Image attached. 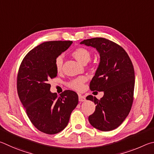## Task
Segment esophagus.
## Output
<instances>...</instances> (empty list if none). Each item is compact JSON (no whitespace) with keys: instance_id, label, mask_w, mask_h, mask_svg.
<instances>
[{"instance_id":"1","label":"esophagus","mask_w":154,"mask_h":154,"mask_svg":"<svg viewBox=\"0 0 154 154\" xmlns=\"http://www.w3.org/2000/svg\"><path fill=\"white\" fill-rule=\"evenodd\" d=\"M79 101H80V102L85 101V100H86L85 97L82 95H80V94H79Z\"/></svg>"}]
</instances>
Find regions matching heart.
Wrapping results in <instances>:
<instances>
[{
    "mask_svg": "<svg viewBox=\"0 0 154 154\" xmlns=\"http://www.w3.org/2000/svg\"><path fill=\"white\" fill-rule=\"evenodd\" d=\"M72 55L80 62V63L86 64L91 60V53L87 48L84 47H79L73 51L72 53ZM63 58L61 56H59L56 58L55 61V67L57 72H61L63 66ZM86 77L81 76L77 79L72 80L68 83V87L72 89L80 91L82 88L83 85L86 81Z\"/></svg>",
    "mask_w": 154,
    "mask_h": 154,
    "instance_id": "heart-1",
    "label": "heart"
}]
</instances>
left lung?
Instances as JSON below:
<instances>
[{
    "mask_svg": "<svg viewBox=\"0 0 154 154\" xmlns=\"http://www.w3.org/2000/svg\"><path fill=\"white\" fill-rule=\"evenodd\" d=\"M95 48L100 62L90 82L91 91H103L97 99L93 95L87 100L96 104L95 111L88 116L94 128L109 131L118 128L128 116L133 102L134 71L130 57L124 48L104 38H93L80 42Z\"/></svg>",
    "mask_w": 154,
    "mask_h": 154,
    "instance_id": "obj_1",
    "label": "left lung"
}]
</instances>
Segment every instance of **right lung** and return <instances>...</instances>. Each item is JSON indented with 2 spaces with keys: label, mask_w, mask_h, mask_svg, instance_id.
I'll return each mask as SVG.
<instances>
[{
  "label": "right lung",
  "mask_w": 154,
  "mask_h": 154,
  "mask_svg": "<svg viewBox=\"0 0 154 154\" xmlns=\"http://www.w3.org/2000/svg\"><path fill=\"white\" fill-rule=\"evenodd\" d=\"M72 41H48L31 50L19 69L17 93L31 122L42 133L54 134L63 131L79 103V96L66 90L59 97L50 91L48 80L57 75L55 61Z\"/></svg>",
  "instance_id": "1"
}]
</instances>
